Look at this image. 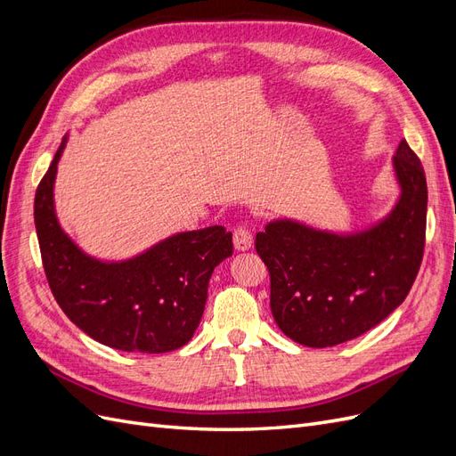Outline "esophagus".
Here are the masks:
<instances>
[{
	"label": "esophagus",
	"mask_w": 456,
	"mask_h": 456,
	"mask_svg": "<svg viewBox=\"0 0 456 456\" xmlns=\"http://www.w3.org/2000/svg\"><path fill=\"white\" fill-rule=\"evenodd\" d=\"M253 245V238H251V232L247 228H238L233 232V247H236L238 251H249Z\"/></svg>",
	"instance_id": "obj_1"
}]
</instances>
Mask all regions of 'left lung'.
<instances>
[{
	"label": "left lung",
	"instance_id": "obj_1",
	"mask_svg": "<svg viewBox=\"0 0 456 456\" xmlns=\"http://www.w3.org/2000/svg\"><path fill=\"white\" fill-rule=\"evenodd\" d=\"M392 171L399 196L363 228L327 230L280 216L256 233L273 320L302 346H337L367 333L411 291L424 253L428 190L420 159L405 141Z\"/></svg>",
	"mask_w": 456,
	"mask_h": 456
}]
</instances>
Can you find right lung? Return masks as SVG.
Masks as SVG:
<instances>
[{"mask_svg": "<svg viewBox=\"0 0 456 456\" xmlns=\"http://www.w3.org/2000/svg\"><path fill=\"white\" fill-rule=\"evenodd\" d=\"M62 139L36 190L34 223L53 297L86 335L123 352L165 354L194 337L213 270L232 256L223 226L176 232L121 260L91 256L62 230L54 181Z\"/></svg>", "mask_w": 456, "mask_h": 456, "instance_id": "right-lung-1", "label": "right lung"}]
</instances>
